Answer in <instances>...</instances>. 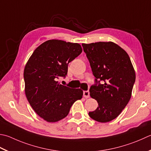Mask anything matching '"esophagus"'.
Returning a JSON list of instances; mask_svg holds the SVG:
<instances>
[{"instance_id": "1", "label": "esophagus", "mask_w": 151, "mask_h": 151, "mask_svg": "<svg viewBox=\"0 0 151 151\" xmlns=\"http://www.w3.org/2000/svg\"><path fill=\"white\" fill-rule=\"evenodd\" d=\"M83 96L85 98H88L90 97V92L89 91H84Z\"/></svg>"}]
</instances>
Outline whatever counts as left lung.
Instances as JSON below:
<instances>
[{
	"label": "left lung",
	"instance_id": "left-lung-1",
	"mask_svg": "<svg viewBox=\"0 0 151 151\" xmlns=\"http://www.w3.org/2000/svg\"><path fill=\"white\" fill-rule=\"evenodd\" d=\"M82 46L96 77V84L90 89V96L99 105L88 114L97 122H110L121 113L131 98L135 81L134 67L127 52L113 42Z\"/></svg>",
	"mask_w": 151,
	"mask_h": 151
}]
</instances>
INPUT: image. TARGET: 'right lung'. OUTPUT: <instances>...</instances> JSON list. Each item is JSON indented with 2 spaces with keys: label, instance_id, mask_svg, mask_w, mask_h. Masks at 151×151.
Segmentation results:
<instances>
[{
  "label": "right lung",
  "instance_id": "right-lung-1",
  "mask_svg": "<svg viewBox=\"0 0 151 151\" xmlns=\"http://www.w3.org/2000/svg\"><path fill=\"white\" fill-rule=\"evenodd\" d=\"M82 52L78 43L49 40L35 49L25 65L23 77L29 104L41 118L55 122L66 117L83 91L61 85L58 80L67 74L68 64Z\"/></svg>",
  "mask_w": 151,
  "mask_h": 151
}]
</instances>
